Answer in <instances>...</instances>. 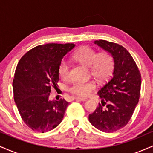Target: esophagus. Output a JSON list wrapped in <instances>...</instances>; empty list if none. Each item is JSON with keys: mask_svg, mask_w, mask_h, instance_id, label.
<instances>
[{"mask_svg": "<svg viewBox=\"0 0 153 153\" xmlns=\"http://www.w3.org/2000/svg\"><path fill=\"white\" fill-rule=\"evenodd\" d=\"M75 99H76L77 101H87V99H85V98H80V97H76L75 98Z\"/></svg>", "mask_w": 153, "mask_h": 153, "instance_id": "1", "label": "esophagus"}]
</instances>
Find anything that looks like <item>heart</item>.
Listing matches in <instances>:
<instances>
[{
	"label": "heart",
	"mask_w": 153,
	"mask_h": 153,
	"mask_svg": "<svg viewBox=\"0 0 153 153\" xmlns=\"http://www.w3.org/2000/svg\"><path fill=\"white\" fill-rule=\"evenodd\" d=\"M73 58L84 65L89 67L91 75L101 82L107 81L111 78L114 69V59L109 52L104 51L98 53L92 47L84 46L78 49L73 54ZM58 75L62 80H70V68L66 60L62 59L59 62ZM96 85L92 80L77 81L69 88L72 94L80 97H86L96 90Z\"/></svg>",
	"instance_id": "b5f03b06"
}]
</instances>
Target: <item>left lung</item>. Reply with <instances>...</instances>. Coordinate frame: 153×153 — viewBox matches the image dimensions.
Masks as SVG:
<instances>
[{"label": "left lung", "instance_id": "obj_1", "mask_svg": "<svg viewBox=\"0 0 153 153\" xmlns=\"http://www.w3.org/2000/svg\"><path fill=\"white\" fill-rule=\"evenodd\" d=\"M95 44L108 51L114 59L113 76L98 92L101 99L89 122L104 132H114L130 120L140 96L141 74L128 51L119 44L96 40Z\"/></svg>", "mask_w": 153, "mask_h": 153}]
</instances>
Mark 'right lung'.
Returning a JSON list of instances; mask_svg holds the SVG:
<instances>
[{
    "instance_id": "add662e5",
    "label": "right lung",
    "mask_w": 153,
    "mask_h": 153,
    "mask_svg": "<svg viewBox=\"0 0 153 153\" xmlns=\"http://www.w3.org/2000/svg\"><path fill=\"white\" fill-rule=\"evenodd\" d=\"M74 44L49 43L34 47L21 58L13 80V99L21 117L33 131L47 132L60 124L68 101H50L51 89L57 88V69Z\"/></svg>"
}]
</instances>
